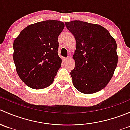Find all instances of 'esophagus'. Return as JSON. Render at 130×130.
Masks as SVG:
<instances>
[{
	"label": "esophagus",
	"instance_id": "obj_1",
	"mask_svg": "<svg viewBox=\"0 0 130 130\" xmlns=\"http://www.w3.org/2000/svg\"><path fill=\"white\" fill-rule=\"evenodd\" d=\"M69 58H69V57L64 58H63V61H65V62H66V61H67L68 60H69Z\"/></svg>",
	"mask_w": 130,
	"mask_h": 130
}]
</instances>
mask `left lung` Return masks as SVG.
<instances>
[{
    "label": "left lung",
    "instance_id": "8db88e82",
    "mask_svg": "<svg viewBox=\"0 0 130 130\" xmlns=\"http://www.w3.org/2000/svg\"><path fill=\"white\" fill-rule=\"evenodd\" d=\"M76 41L73 55L75 67L70 72L74 87L80 92L94 94L104 89L117 67V44L101 25L81 21L66 22Z\"/></svg>",
    "mask_w": 130,
    "mask_h": 130
}]
</instances>
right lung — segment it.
<instances>
[{
    "mask_svg": "<svg viewBox=\"0 0 130 130\" xmlns=\"http://www.w3.org/2000/svg\"><path fill=\"white\" fill-rule=\"evenodd\" d=\"M65 27L60 21L30 24L14 40L13 60L21 80L31 88L42 89L53 83L61 59L58 37Z\"/></svg>",
    "mask_w": 130,
    "mask_h": 130,
    "instance_id": "obj_1",
    "label": "right lung"
}]
</instances>
